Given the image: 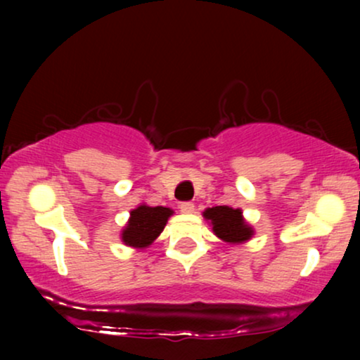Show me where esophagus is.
I'll return each mask as SVG.
<instances>
[{
  "label": "esophagus",
  "mask_w": 360,
  "mask_h": 360,
  "mask_svg": "<svg viewBox=\"0 0 360 360\" xmlns=\"http://www.w3.org/2000/svg\"><path fill=\"white\" fill-rule=\"evenodd\" d=\"M193 210H195V205L191 203V201H184V203H180L181 213H193Z\"/></svg>",
  "instance_id": "obj_1"
}]
</instances>
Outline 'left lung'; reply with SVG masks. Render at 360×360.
Segmentation results:
<instances>
[{
	"instance_id": "left-lung-1",
	"label": "left lung",
	"mask_w": 360,
	"mask_h": 360,
	"mask_svg": "<svg viewBox=\"0 0 360 360\" xmlns=\"http://www.w3.org/2000/svg\"><path fill=\"white\" fill-rule=\"evenodd\" d=\"M203 216L211 221L214 234L226 243H244L252 236V229L244 223L240 210H233L229 206H214V208L206 210Z\"/></svg>"
}]
</instances>
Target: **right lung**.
Here are the masks:
<instances>
[{
	"label": "right lung",
	"instance_id": "right-lung-1",
	"mask_svg": "<svg viewBox=\"0 0 360 360\" xmlns=\"http://www.w3.org/2000/svg\"><path fill=\"white\" fill-rule=\"evenodd\" d=\"M172 213L174 211L164 206H137L131 211L129 223L122 231L124 244L132 248H147L164 231L167 219Z\"/></svg>",
	"mask_w": 360,
	"mask_h": 360
}]
</instances>
